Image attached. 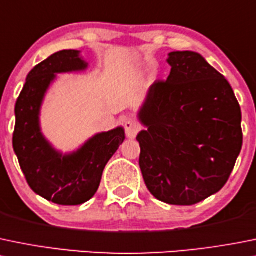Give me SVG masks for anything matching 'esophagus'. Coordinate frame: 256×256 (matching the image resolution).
Segmentation results:
<instances>
[{"instance_id": "34e87169", "label": "esophagus", "mask_w": 256, "mask_h": 256, "mask_svg": "<svg viewBox=\"0 0 256 256\" xmlns=\"http://www.w3.org/2000/svg\"><path fill=\"white\" fill-rule=\"evenodd\" d=\"M138 125L135 122V121L132 120H128L125 122V132H126V136H128V138H134L136 136V134H138Z\"/></svg>"}]
</instances>
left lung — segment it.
Here are the masks:
<instances>
[{"mask_svg":"<svg viewBox=\"0 0 256 256\" xmlns=\"http://www.w3.org/2000/svg\"><path fill=\"white\" fill-rule=\"evenodd\" d=\"M166 81L148 88L138 120L144 180L170 205H194L226 184L242 145V110L226 78L200 54H168Z\"/></svg>","mask_w":256,"mask_h":256,"instance_id":"left-lung-1","label":"left lung"}]
</instances>
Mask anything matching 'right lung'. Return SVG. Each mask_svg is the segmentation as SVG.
Returning <instances> with one entry per match:
<instances>
[{"label":"right lung","instance_id":"add662e5","mask_svg":"<svg viewBox=\"0 0 256 256\" xmlns=\"http://www.w3.org/2000/svg\"><path fill=\"white\" fill-rule=\"evenodd\" d=\"M88 62L78 50H64L34 66L17 98L14 150L30 188L58 205H81L96 194L101 176L125 141L122 126L98 132L70 152L57 150L44 135L41 108L58 74L82 72Z\"/></svg>","mask_w":256,"mask_h":256}]
</instances>
